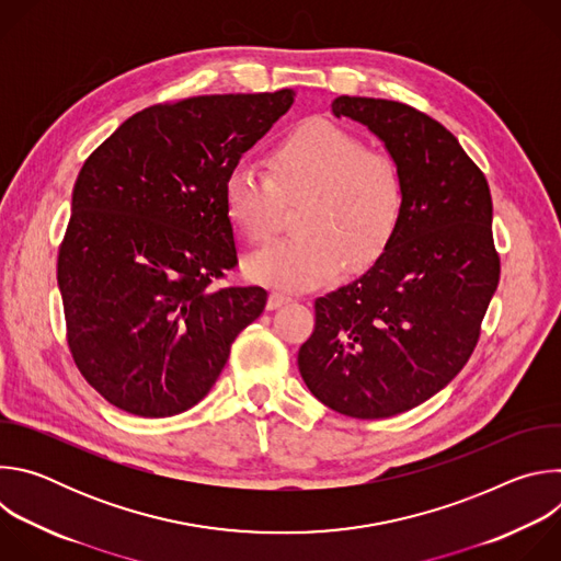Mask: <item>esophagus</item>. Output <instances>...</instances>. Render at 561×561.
I'll use <instances>...</instances> for the list:
<instances>
[{
	"label": "esophagus",
	"mask_w": 561,
	"mask_h": 561,
	"mask_svg": "<svg viewBox=\"0 0 561 561\" xmlns=\"http://www.w3.org/2000/svg\"><path fill=\"white\" fill-rule=\"evenodd\" d=\"M288 301H293V297H288V295H284V293H271V295H268V301H266V308H268V310H277L279 306H284V304H288Z\"/></svg>",
	"instance_id": "34e87169"
}]
</instances>
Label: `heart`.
I'll list each match as a JSON object with an SVG mask.
<instances>
[{"mask_svg": "<svg viewBox=\"0 0 561 561\" xmlns=\"http://www.w3.org/2000/svg\"><path fill=\"white\" fill-rule=\"evenodd\" d=\"M273 175L251 162L234 164L224 180V210L251 242H266L282 197H306L295 228L247 260V275L284 290L329 284L342 268L373 266L404 215V180L390 157L366 150L346 128L310 119L273 152Z\"/></svg>", "mask_w": 561, "mask_h": 561, "instance_id": "obj_1", "label": "heart"}]
</instances>
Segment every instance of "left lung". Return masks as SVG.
<instances>
[{
  "label": "left lung",
  "instance_id": "left-lung-1",
  "mask_svg": "<svg viewBox=\"0 0 561 561\" xmlns=\"http://www.w3.org/2000/svg\"><path fill=\"white\" fill-rule=\"evenodd\" d=\"M404 180V215L383 255L355 282L314 299L297 364L329 409L381 420L439 392L468 362L497 290L493 202L484 173L450 130L390 100L335 98Z\"/></svg>",
  "mask_w": 561,
  "mask_h": 561
}]
</instances>
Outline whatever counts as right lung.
<instances>
[{
	"label": "right lung",
	"mask_w": 561,
	"mask_h": 561,
	"mask_svg": "<svg viewBox=\"0 0 561 561\" xmlns=\"http://www.w3.org/2000/svg\"><path fill=\"white\" fill-rule=\"evenodd\" d=\"M293 102L282 89L150 106L79 171L57 286L72 359L113 407L188 411L262 314L264 288H210L237 264L224 180Z\"/></svg>",
	"instance_id": "1"
}]
</instances>
